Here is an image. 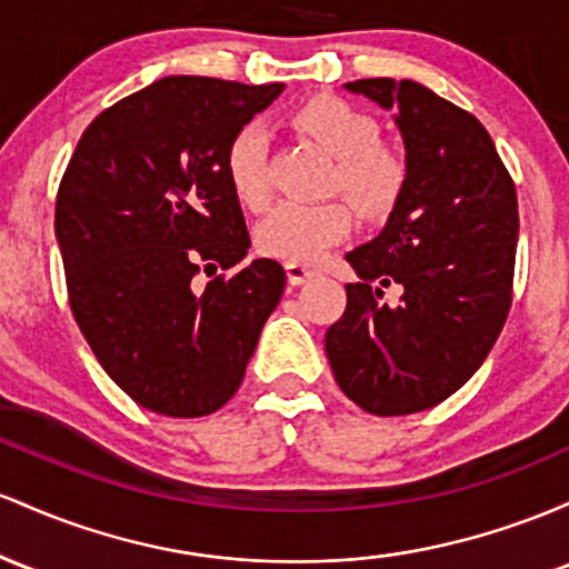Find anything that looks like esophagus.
Masks as SVG:
<instances>
[{
    "instance_id": "1",
    "label": "esophagus",
    "mask_w": 569,
    "mask_h": 569,
    "mask_svg": "<svg viewBox=\"0 0 569 569\" xmlns=\"http://www.w3.org/2000/svg\"><path fill=\"white\" fill-rule=\"evenodd\" d=\"M284 271H287V282H290V284H303V282H309V279H315L319 273L315 266L298 263V260H287Z\"/></svg>"
}]
</instances>
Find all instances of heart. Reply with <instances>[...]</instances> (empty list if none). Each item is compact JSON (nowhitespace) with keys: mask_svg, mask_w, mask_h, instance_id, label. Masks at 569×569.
<instances>
[{"mask_svg":"<svg viewBox=\"0 0 569 569\" xmlns=\"http://www.w3.org/2000/svg\"><path fill=\"white\" fill-rule=\"evenodd\" d=\"M290 123L336 156L330 177L333 193H347L366 217H385L398 207L411 169L403 152L381 139V126L373 114L341 96H315L292 110ZM222 166L241 207L263 212L271 201L266 131L254 123L241 126L226 147ZM352 222L347 199L284 201L260 222L254 241L268 258L309 263L352 231Z\"/></svg>","mask_w":569,"mask_h":569,"instance_id":"1","label":"heart"}]
</instances>
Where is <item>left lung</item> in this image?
<instances>
[{
	"label": "left lung",
	"instance_id": "left-lung-1",
	"mask_svg": "<svg viewBox=\"0 0 569 569\" xmlns=\"http://www.w3.org/2000/svg\"><path fill=\"white\" fill-rule=\"evenodd\" d=\"M385 110L411 169L387 228L347 260V309L325 333L330 368L352 403L376 417L427 411L487 360L513 301L516 184L476 114L413 80L347 82ZM379 281L405 287L395 310Z\"/></svg>",
	"mask_w": 569,
	"mask_h": 569
}]
</instances>
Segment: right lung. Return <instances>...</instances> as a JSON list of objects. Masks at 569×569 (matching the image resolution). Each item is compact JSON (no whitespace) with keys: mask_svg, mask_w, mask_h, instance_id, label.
Wrapping results in <instances>:
<instances>
[{"mask_svg":"<svg viewBox=\"0 0 569 569\" xmlns=\"http://www.w3.org/2000/svg\"><path fill=\"white\" fill-rule=\"evenodd\" d=\"M282 88L163 78L96 114L63 171L69 306L107 376L147 411L196 419L226 406L282 298L284 268L268 258L193 282L250 250L222 161Z\"/></svg>","mask_w":569,"mask_h":569,"instance_id":"right-lung-1","label":"right lung"}]
</instances>
